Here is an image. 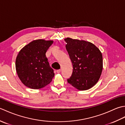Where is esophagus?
Instances as JSON below:
<instances>
[{
	"label": "esophagus",
	"instance_id": "34e87169",
	"mask_svg": "<svg viewBox=\"0 0 125 125\" xmlns=\"http://www.w3.org/2000/svg\"><path fill=\"white\" fill-rule=\"evenodd\" d=\"M60 72H61V69H58V70H56V73H60Z\"/></svg>",
	"mask_w": 125,
	"mask_h": 125
}]
</instances>
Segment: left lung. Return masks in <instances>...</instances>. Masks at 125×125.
Wrapping results in <instances>:
<instances>
[{"label": "left lung", "instance_id": "8db88e82", "mask_svg": "<svg viewBox=\"0 0 125 125\" xmlns=\"http://www.w3.org/2000/svg\"><path fill=\"white\" fill-rule=\"evenodd\" d=\"M66 49L73 65L72 75L67 79L79 90H86L96 84L103 70V56L91 42L67 38Z\"/></svg>", "mask_w": 125, "mask_h": 125}]
</instances>
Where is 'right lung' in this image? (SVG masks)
Masks as SVG:
<instances>
[{"label":"right lung","instance_id":"obj_1","mask_svg":"<svg viewBox=\"0 0 125 125\" xmlns=\"http://www.w3.org/2000/svg\"><path fill=\"white\" fill-rule=\"evenodd\" d=\"M53 41L34 40L20 50L15 60L19 78L28 87L39 89L49 84L55 74L46 53Z\"/></svg>","mask_w":125,"mask_h":125}]
</instances>
